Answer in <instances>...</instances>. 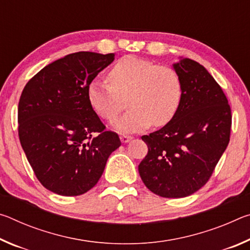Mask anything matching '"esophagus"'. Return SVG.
I'll use <instances>...</instances> for the list:
<instances>
[{
	"label": "esophagus",
	"instance_id": "1",
	"mask_svg": "<svg viewBox=\"0 0 250 250\" xmlns=\"http://www.w3.org/2000/svg\"><path fill=\"white\" fill-rule=\"evenodd\" d=\"M131 139H132V137H131V135H128V134H121L120 135V140H121L122 143L129 142Z\"/></svg>",
	"mask_w": 250,
	"mask_h": 250
}]
</instances>
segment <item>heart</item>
<instances>
[{
  "label": "heart",
  "instance_id": "1",
  "mask_svg": "<svg viewBox=\"0 0 250 250\" xmlns=\"http://www.w3.org/2000/svg\"><path fill=\"white\" fill-rule=\"evenodd\" d=\"M109 82L94 80L87 88L90 107L100 118L113 122L124 108H130L116 128L125 132L140 131L153 125L168 124L180 108L183 86L180 75L171 67L137 56H125L115 62Z\"/></svg>",
  "mask_w": 250,
  "mask_h": 250
}]
</instances>
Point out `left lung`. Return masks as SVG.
I'll use <instances>...</instances> for the list:
<instances>
[{
	"label": "left lung",
	"instance_id": "8db88e82",
	"mask_svg": "<svg viewBox=\"0 0 250 250\" xmlns=\"http://www.w3.org/2000/svg\"><path fill=\"white\" fill-rule=\"evenodd\" d=\"M183 97L174 118L142 135L147 154L139 164L143 183L162 197L191 195L204 186L229 143L231 111L222 88L197 62L173 65Z\"/></svg>",
	"mask_w": 250,
	"mask_h": 250
}]
</instances>
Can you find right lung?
Listing matches in <instances>:
<instances>
[{"instance_id":"obj_1","label":"right lung","mask_w":250,"mask_h":250,"mask_svg":"<svg viewBox=\"0 0 250 250\" xmlns=\"http://www.w3.org/2000/svg\"><path fill=\"white\" fill-rule=\"evenodd\" d=\"M115 54L78 52L44 67L25 84L19 103V137L42 185L77 196L98 183L119 135L90 107L87 88Z\"/></svg>"}]
</instances>
